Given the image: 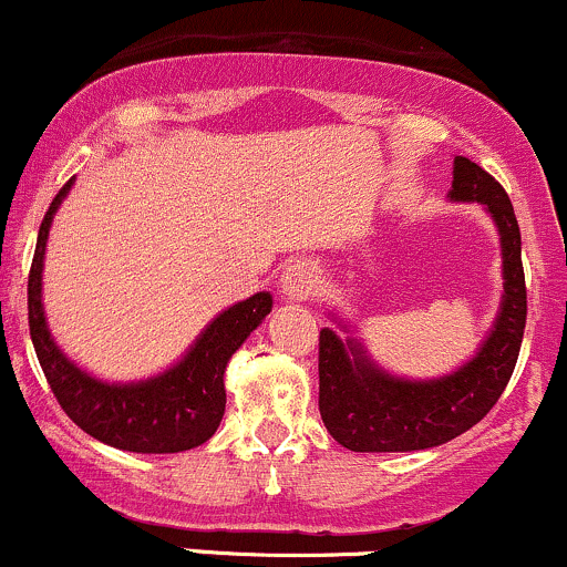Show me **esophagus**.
<instances>
[{
  "label": "esophagus",
  "instance_id": "esophagus-1",
  "mask_svg": "<svg viewBox=\"0 0 567 567\" xmlns=\"http://www.w3.org/2000/svg\"><path fill=\"white\" fill-rule=\"evenodd\" d=\"M282 293L290 298V301H303L312 290L317 288V269L309 260H293L288 264V269L282 271Z\"/></svg>",
  "mask_w": 567,
  "mask_h": 567
}]
</instances>
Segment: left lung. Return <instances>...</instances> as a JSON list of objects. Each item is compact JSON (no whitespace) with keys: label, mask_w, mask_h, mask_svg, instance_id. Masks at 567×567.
Masks as SVG:
<instances>
[{"label":"left lung","mask_w":567,"mask_h":567,"mask_svg":"<svg viewBox=\"0 0 567 567\" xmlns=\"http://www.w3.org/2000/svg\"><path fill=\"white\" fill-rule=\"evenodd\" d=\"M450 202L484 204L501 236L503 296L476 354L444 377L403 379L384 371L339 315L320 331V414L328 433L352 452H414L471 431L506 390L527 317L522 236L508 193L474 161L457 155Z\"/></svg>","instance_id":"left-lung-1"}]
</instances>
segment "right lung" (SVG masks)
Segmentation results:
<instances>
[{"label": "right lung", "mask_w": 567, "mask_h": 567, "mask_svg": "<svg viewBox=\"0 0 567 567\" xmlns=\"http://www.w3.org/2000/svg\"><path fill=\"white\" fill-rule=\"evenodd\" d=\"M74 179L55 193L37 236L29 271V331L37 360L66 416L102 444L140 455H172L209 441L226 412V365L271 312V293H255L198 333L177 363L140 382H104L80 369L55 344L42 307V266L48 234Z\"/></svg>", "instance_id": "1"}]
</instances>
